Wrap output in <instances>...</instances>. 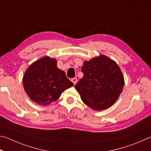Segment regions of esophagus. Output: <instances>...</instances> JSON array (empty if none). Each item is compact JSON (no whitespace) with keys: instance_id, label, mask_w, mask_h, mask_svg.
I'll return each instance as SVG.
<instances>
[{"instance_id":"esophagus-1","label":"esophagus","mask_w":151,"mask_h":151,"mask_svg":"<svg viewBox=\"0 0 151 151\" xmlns=\"http://www.w3.org/2000/svg\"><path fill=\"white\" fill-rule=\"evenodd\" d=\"M71 81L73 82V85H76V83H77V78H73L71 79Z\"/></svg>"}]
</instances>
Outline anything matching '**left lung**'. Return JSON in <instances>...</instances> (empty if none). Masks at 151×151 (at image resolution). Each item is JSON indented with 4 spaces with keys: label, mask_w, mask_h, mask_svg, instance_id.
I'll list each match as a JSON object with an SVG mask.
<instances>
[{
    "label": "left lung",
    "mask_w": 151,
    "mask_h": 151,
    "mask_svg": "<svg viewBox=\"0 0 151 151\" xmlns=\"http://www.w3.org/2000/svg\"><path fill=\"white\" fill-rule=\"evenodd\" d=\"M81 71L83 77L75 88L85 104L97 111L111 106L124 86V78L117 63L102 55L84 62Z\"/></svg>",
    "instance_id": "left-lung-1"
}]
</instances>
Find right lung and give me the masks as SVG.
Segmentation results:
<instances>
[{"mask_svg":"<svg viewBox=\"0 0 151 151\" xmlns=\"http://www.w3.org/2000/svg\"><path fill=\"white\" fill-rule=\"evenodd\" d=\"M23 85L31 100L45 105L56 101L63 91L73 84L66 77L64 71L58 68L56 60L44 57L26 70Z\"/></svg>","mask_w":151,"mask_h":151,"instance_id":"obj_1","label":"right lung"}]
</instances>
